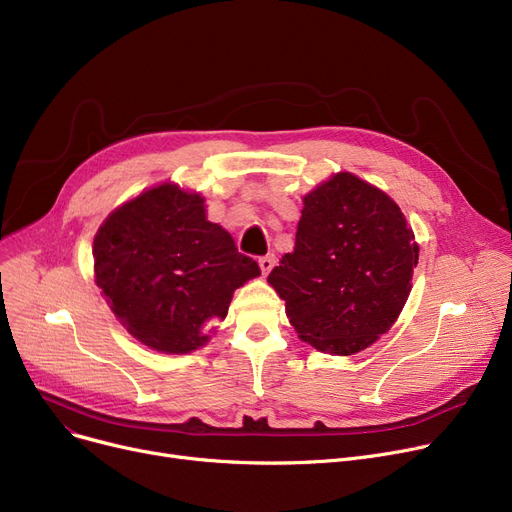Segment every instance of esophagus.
<instances>
[{
	"instance_id": "obj_1",
	"label": "esophagus",
	"mask_w": 512,
	"mask_h": 512,
	"mask_svg": "<svg viewBox=\"0 0 512 512\" xmlns=\"http://www.w3.org/2000/svg\"><path fill=\"white\" fill-rule=\"evenodd\" d=\"M274 265H276V255H272V253L259 259V267H261V274H263V276L270 274V272L274 270Z\"/></svg>"
}]
</instances>
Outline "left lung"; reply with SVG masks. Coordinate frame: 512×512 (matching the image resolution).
Here are the masks:
<instances>
[{
  "instance_id": "left-lung-1",
  "label": "left lung",
  "mask_w": 512,
  "mask_h": 512,
  "mask_svg": "<svg viewBox=\"0 0 512 512\" xmlns=\"http://www.w3.org/2000/svg\"><path fill=\"white\" fill-rule=\"evenodd\" d=\"M303 205L294 251L267 282L301 340L355 355L392 328L409 299L415 234L384 191L351 172L321 182Z\"/></svg>"
}]
</instances>
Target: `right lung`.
<instances>
[{"instance_id": "1", "label": "right lung", "mask_w": 512, "mask_h": 512, "mask_svg": "<svg viewBox=\"0 0 512 512\" xmlns=\"http://www.w3.org/2000/svg\"><path fill=\"white\" fill-rule=\"evenodd\" d=\"M95 282L120 324L159 353L203 346L232 294L261 274L234 238L207 220L205 199L159 184L107 215L93 240Z\"/></svg>"}]
</instances>
